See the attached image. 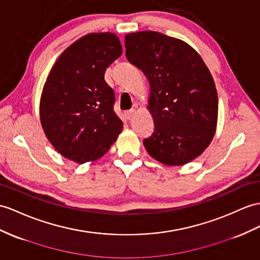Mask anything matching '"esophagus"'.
Wrapping results in <instances>:
<instances>
[{"instance_id": "obj_1", "label": "esophagus", "mask_w": 260, "mask_h": 260, "mask_svg": "<svg viewBox=\"0 0 260 260\" xmlns=\"http://www.w3.org/2000/svg\"><path fill=\"white\" fill-rule=\"evenodd\" d=\"M135 113H136V110H135V109H131V110H129V111H126V117H128V119L130 120V119L134 118Z\"/></svg>"}]
</instances>
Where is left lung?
<instances>
[{"label":"left lung","mask_w":260,"mask_h":260,"mask_svg":"<svg viewBox=\"0 0 260 260\" xmlns=\"http://www.w3.org/2000/svg\"><path fill=\"white\" fill-rule=\"evenodd\" d=\"M125 57L148 78L154 121L144 139L148 153L166 166H183L210 145L218 100L212 75L194 48L159 31L126 34Z\"/></svg>","instance_id":"1"}]
</instances>
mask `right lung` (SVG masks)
<instances>
[{"label":"right lung","mask_w":260,"mask_h":260,"mask_svg":"<svg viewBox=\"0 0 260 260\" xmlns=\"http://www.w3.org/2000/svg\"><path fill=\"white\" fill-rule=\"evenodd\" d=\"M122 54L113 33H91L66 48L43 88L40 116L53 147L77 163L94 161L122 131L113 110L115 92L105 72Z\"/></svg>","instance_id":"1"}]
</instances>
